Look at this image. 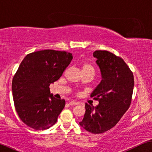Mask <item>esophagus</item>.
<instances>
[{"mask_svg":"<svg viewBox=\"0 0 152 152\" xmlns=\"http://www.w3.org/2000/svg\"><path fill=\"white\" fill-rule=\"evenodd\" d=\"M77 104H78V102H74V101H72V102H69L70 106H76V105H77Z\"/></svg>","mask_w":152,"mask_h":152,"instance_id":"obj_1","label":"esophagus"}]
</instances>
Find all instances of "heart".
Here are the masks:
<instances>
[{
	"instance_id": "b5f03b06",
	"label": "heart",
	"mask_w": 152,
	"mask_h": 152,
	"mask_svg": "<svg viewBox=\"0 0 152 152\" xmlns=\"http://www.w3.org/2000/svg\"><path fill=\"white\" fill-rule=\"evenodd\" d=\"M81 71L82 72H85V71H92V72H94V69L90 64L84 63L81 66Z\"/></svg>"
}]
</instances>
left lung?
<instances>
[{
    "label": "left lung",
    "instance_id": "left-lung-1",
    "mask_svg": "<svg viewBox=\"0 0 152 152\" xmlns=\"http://www.w3.org/2000/svg\"><path fill=\"white\" fill-rule=\"evenodd\" d=\"M93 56L102 80L90 96L99 101L96 106L86 104L80 126L92 133H102L117 124L128 110L132 98L134 78L126 62L107 50H96Z\"/></svg>",
    "mask_w": 152,
    "mask_h": 152
}]
</instances>
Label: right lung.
I'll return each instance as SVG.
<instances>
[{
  "instance_id": "1",
  "label": "right lung",
  "mask_w": 152,
  "mask_h": 152,
  "mask_svg": "<svg viewBox=\"0 0 152 152\" xmlns=\"http://www.w3.org/2000/svg\"><path fill=\"white\" fill-rule=\"evenodd\" d=\"M72 58L70 53L47 49L28 54L22 60L12 90L19 118L30 128L45 130L57 122L65 101L55 98L49 86L61 77Z\"/></svg>"
}]
</instances>
